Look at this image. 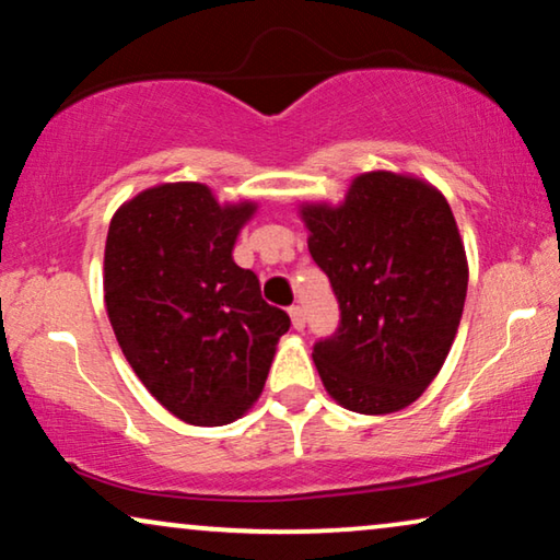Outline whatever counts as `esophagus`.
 <instances>
[{
    "instance_id": "esophagus-1",
    "label": "esophagus",
    "mask_w": 560,
    "mask_h": 560,
    "mask_svg": "<svg viewBox=\"0 0 560 560\" xmlns=\"http://www.w3.org/2000/svg\"><path fill=\"white\" fill-rule=\"evenodd\" d=\"M289 317H292L294 330H302V327H304V310L300 307V304H294V307H289Z\"/></svg>"
}]
</instances>
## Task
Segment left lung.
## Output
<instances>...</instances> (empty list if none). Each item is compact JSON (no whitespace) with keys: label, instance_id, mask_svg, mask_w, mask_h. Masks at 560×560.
Segmentation results:
<instances>
[{"label":"left lung","instance_id":"1","mask_svg":"<svg viewBox=\"0 0 560 560\" xmlns=\"http://www.w3.org/2000/svg\"><path fill=\"white\" fill-rule=\"evenodd\" d=\"M310 253L338 296L340 323L312 358L330 397L361 415L412 405L441 371L464 315L468 266L435 186L371 171L338 207L304 205Z\"/></svg>","mask_w":560,"mask_h":560}]
</instances>
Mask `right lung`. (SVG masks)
Listing matches in <instances>:
<instances>
[{
	"label": "right lung",
	"instance_id": "add662e5",
	"mask_svg": "<svg viewBox=\"0 0 560 560\" xmlns=\"http://www.w3.org/2000/svg\"><path fill=\"white\" fill-rule=\"evenodd\" d=\"M253 202L220 205L210 186L140 191L109 222L104 302L119 348L145 389L178 420L218 428L264 392L292 319L233 260Z\"/></svg>",
	"mask_w": 560,
	"mask_h": 560
}]
</instances>
